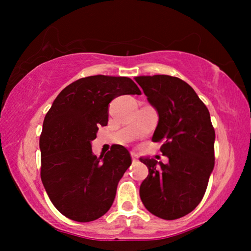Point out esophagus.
Listing matches in <instances>:
<instances>
[{
    "label": "esophagus",
    "instance_id": "esophagus-1",
    "mask_svg": "<svg viewBox=\"0 0 251 251\" xmlns=\"http://www.w3.org/2000/svg\"><path fill=\"white\" fill-rule=\"evenodd\" d=\"M130 155H131V159H133V161H136V160H137V154H136L135 151H131V152H130Z\"/></svg>",
    "mask_w": 251,
    "mask_h": 251
}]
</instances>
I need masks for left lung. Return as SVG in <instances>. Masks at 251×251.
<instances>
[{"instance_id": "left-lung-1", "label": "left lung", "mask_w": 251, "mask_h": 251, "mask_svg": "<svg viewBox=\"0 0 251 251\" xmlns=\"http://www.w3.org/2000/svg\"><path fill=\"white\" fill-rule=\"evenodd\" d=\"M147 100L158 114L152 142H161L163 164L141 157L148 168L139 196L146 209L161 219L184 217L205 195L215 166V129L209 110L184 80L169 75L137 76Z\"/></svg>"}]
</instances>
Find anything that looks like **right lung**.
Returning a JSON list of instances; mask_svg holds the SVG:
<instances>
[{
    "label": "right lung",
    "mask_w": 251,
    "mask_h": 251,
    "mask_svg": "<svg viewBox=\"0 0 251 251\" xmlns=\"http://www.w3.org/2000/svg\"><path fill=\"white\" fill-rule=\"evenodd\" d=\"M141 94L125 76L94 75L66 86L53 101L40 137L41 179L56 209L88 223L112 207L118 181L130 166L129 151L113 145L100 157L92 141L108 123V105L121 95Z\"/></svg>",
    "instance_id": "right-lung-1"
}]
</instances>
